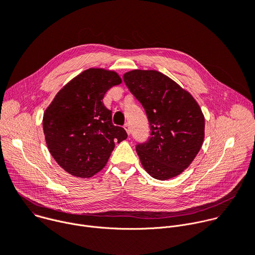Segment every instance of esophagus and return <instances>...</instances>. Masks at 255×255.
I'll list each match as a JSON object with an SVG mask.
<instances>
[{"mask_svg":"<svg viewBox=\"0 0 255 255\" xmlns=\"http://www.w3.org/2000/svg\"><path fill=\"white\" fill-rule=\"evenodd\" d=\"M124 128H125V130H126V132L128 133V135L130 134V132H131V129H130V125H129V123H125L124 124Z\"/></svg>","mask_w":255,"mask_h":255,"instance_id":"esophagus-1","label":"esophagus"}]
</instances>
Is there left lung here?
Returning <instances> with one entry per match:
<instances>
[{
    "label": "left lung",
    "instance_id": "8db88e82",
    "mask_svg": "<svg viewBox=\"0 0 255 255\" xmlns=\"http://www.w3.org/2000/svg\"><path fill=\"white\" fill-rule=\"evenodd\" d=\"M123 80L141 103L150 137L138 143L141 164L152 177L165 180L183 172L200 151L205 118L193 96L156 70L134 69Z\"/></svg>",
    "mask_w": 255,
    "mask_h": 255
}]
</instances>
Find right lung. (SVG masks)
<instances>
[{
	"instance_id": "right-lung-1",
	"label": "right lung",
	"mask_w": 255,
	"mask_h": 255,
	"mask_svg": "<svg viewBox=\"0 0 255 255\" xmlns=\"http://www.w3.org/2000/svg\"><path fill=\"white\" fill-rule=\"evenodd\" d=\"M121 83L115 71L89 68L66 84L45 110L47 147L66 172L84 178L94 175L107 163L115 142L127 138L103 104L107 91Z\"/></svg>"
}]
</instances>
